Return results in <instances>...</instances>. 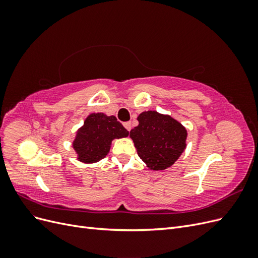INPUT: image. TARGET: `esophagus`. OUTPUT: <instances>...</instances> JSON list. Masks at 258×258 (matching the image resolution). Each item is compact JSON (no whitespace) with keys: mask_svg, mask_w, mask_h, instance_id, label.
<instances>
[{"mask_svg":"<svg viewBox=\"0 0 258 258\" xmlns=\"http://www.w3.org/2000/svg\"><path fill=\"white\" fill-rule=\"evenodd\" d=\"M123 127L126 128L128 131H130V130H131V127H132V126H131V122H130V121L124 122V123H123Z\"/></svg>","mask_w":258,"mask_h":258,"instance_id":"obj_1","label":"esophagus"}]
</instances>
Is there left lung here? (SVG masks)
<instances>
[{
	"mask_svg": "<svg viewBox=\"0 0 258 258\" xmlns=\"http://www.w3.org/2000/svg\"><path fill=\"white\" fill-rule=\"evenodd\" d=\"M139 124L130 131L139 157L153 171L170 168L186 148L187 130L178 120L157 111L138 116Z\"/></svg>",
	"mask_w": 258,
	"mask_h": 258,
	"instance_id": "left-lung-1",
	"label": "left lung"
}]
</instances>
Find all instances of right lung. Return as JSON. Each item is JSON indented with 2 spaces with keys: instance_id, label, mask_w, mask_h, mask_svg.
Instances as JSON below:
<instances>
[{
  "instance_id": "add662e5",
  "label": "right lung",
  "mask_w": 258,
  "mask_h": 258,
  "mask_svg": "<svg viewBox=\"0 0 258 258\" xmlns=\"http://www.w3.org/2000/svg\"><path fill=\"white\" fill-rule=\"evenodd\" d=\"M129 136V131L117 121L115 116L104 113H91L77 129L72 146L76 159L83 163H96L106 157L112 141Z\"/></svg>"
}]
</instances>
